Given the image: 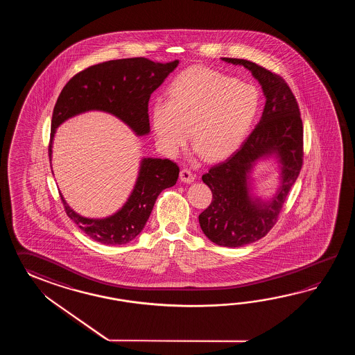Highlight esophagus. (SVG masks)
Returning <instances> with one entry per match:
<instances>
[{
    "label": "esophagus",
    "mask_w": 355,
    "mask_h": 355,
    "mask_svg": "<svg viewBox=\"0 0 355 355\" xmlns=\"http://www.w3.org/2000/svg\"><path fill=\"white\" fill-rule=\"evenodd\" d=\"M180 180L185 184H190L196 180V175L193 174L189 168H182L180 171Z\"/></svg>",
    "instance_id": "obj_1"
}]
</instances>
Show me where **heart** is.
Returning a JSON list of instances; mask_svg holds the SVG:
<instances>
[{
    "mask_svg": "<svg viewBox=\"0 0 355 355\" xmlns=\"http://www.w3.org/2000/svg\"><path fill=\"white\" fill-rule=\"evenodd\" d=\"M167 100L152 106V127L159 147L176 153L191 142L204 159L226 157L248 136L259 107L251 85L209 68H189L170 85Z\"/></svg>",
    "mask_w": 355,
    "mask_h": 355,
    "instance_id": "b5f03b06",
    "label": "heart"
}]
</instances>
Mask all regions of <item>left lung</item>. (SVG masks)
<instances>
[{
    "label": "left lung",
    "mask_w": 355,
    "mask_h": 355,
    "mask_svg": "<svg viewBox=\"0 0 355 355\" xmlns=\"http://www.w3.org/2000/svg\"><path fill=\"white\" fill-rule=\"evenodd\" d=\"M220 60L249 69L265 96L261 119L248 139L202 176L213 194L211 205L199 216L203 234L219 246L240 248L260 240L275 225L301 171L303 127L295 95L280 76L250 60ZM265 159L279 165L280 185L272 198L261 200L253 194L250 175Z\"/></svg>",
    "instance_id": "8db88e82"
}]
</instances>
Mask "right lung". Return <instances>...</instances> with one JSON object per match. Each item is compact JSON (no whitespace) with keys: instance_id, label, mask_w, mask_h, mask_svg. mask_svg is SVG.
I'll return each instance as SVG.
<instances>
[{"instance_id":"obj_1","label":"right lung","mask_w":355,"mask_h":355,"mask_svg":"<svg viewBox=\"0 0 355 355\" xmlns=\"http://www.w3.org/2000/svg\"><path fill=\"white\" fill-rule=\"evenodd\" d=\"M179 60L156 63L139 58L104 62L73 76L54 106L49 144L52 161L53 139L62 123L87 112H104L121 119L137 137L150 133L148 101ZM53 173V171H52ZM179 167L167 159L144 157L136 184L121 209L104 218H87L76 213L60 194L68 217L94 241L103 245H124L142 232L155 202L164 189L174 187Z\"/></svg>"}]
</instances>
